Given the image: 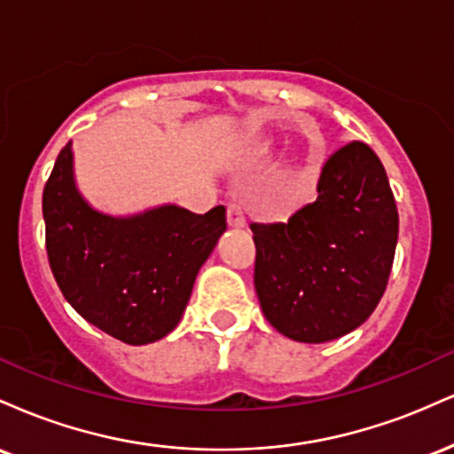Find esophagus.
<instances>
[{
  "label": "esophagus",
  "mask_w": 454,
  "mask_h": 454,
  "mask_svg": "<svg viewBox=\"0 0 454 454\" xmlns=\"http://www.w3.org/2000/svg\"><path fill=\"white\" fill-rule=\"evenodd\" d=\"M228 226L231 228L245 226V213L241 209V205H237V202H231V205H228Z\"/></svg>",
  "instance_id": "obj_1"
}]
</instances>
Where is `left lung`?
<instances>
[{"mask_svg":"<svg viewBox=\"0 0 454 454\" xmlns=\"http://www.w3.org/2000/svg\"><path fill=\"white\" fill-rule=\"evenodd\" d=\"M254 286L275 331L301 343L348 335L373 314L393 269L399 215L364 143L326 160L314 202L284 223H252Z\"/></svg>","mask_w":454,"mask_h":454,"instance_id":"1","label":"left lung"}]
</instances>
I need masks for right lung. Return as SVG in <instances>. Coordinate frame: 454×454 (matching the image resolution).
Segmentation results:
<instances>
[{"label":"right lung","instance_id":"obj_1","mask_svg":"<svg viewBox=\"0 0 454 454\" xmlns=\"http://www.w3.org/2000/svg\"><path fill=\"white\" fill-rule=\"evenodd\" d=\"M46 254L66 301L87 322L129 346L153 343L179 325L198 270L226 231V209L205 215L160 205L111 215L87 202L72 143L44 185Z\"/></svg>","mask_w":454,"mask_h":454}]
</instances>
